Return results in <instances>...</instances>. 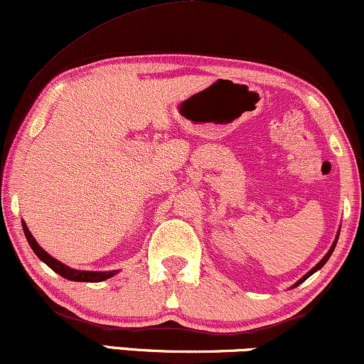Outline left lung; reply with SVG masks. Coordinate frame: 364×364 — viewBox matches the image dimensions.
<instances>
[{
	"instance_id": "left-lung-1",
	"label": "left lung",
	"mask_w": 364,
	"mask_h": 364,
	"mask_svg": "<svg viewBox=\"0 0 364 364\" xmlns=\"http://www.w3.org/2000/svg\"><path fill=\"white\" fill-rule=\"evenodd\" d=\"M336 243H338V237H336V240H334V243H333V246H331V250H329V251H327V255H326V257H324V258H322V259H321V262H319V263H317V264H316V267H314V268H312V270L307 273V275H304L302 278H300V280H299V282H297V284H295L294 287H297L299 284H302V282H304V280H307V278H309V277H311V275H312V273H316L317 270H321V268H322V267H324V264H326V262H327V259H329V258H331V255H333V251H334V248H336Z\"/></svg>"
}]
</instances>
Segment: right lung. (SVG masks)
I'll list each match as a JSON object with an SVG mask.
<instances>
[{
    "label": "right lung",
    "mask_w": 364,
    "mask_h": 364,
    "mask_svg": "<svg viewBox=\"0 0 364 364\" xmlns=\"http://www.w3.org/2000/svg\"><path fill=\"white\" fill-rule=\"evenodd\" d=\"M21 226H23V231H25V236L26 240H28V245L31 246V250H33V253L37 255V257L42 259L45 264H48V267L52 268L53 272L58 273L60 277L67 278V280H73V282H102V280H107V278H111L113 275H116V270L113 272H84V270H74V268H69L67 264L60 263L58 259H55L50 255L47 253L43 248H40V245L35 241V237L31 236V232L28 228H26L25 223H21Z\"/></svg>",
    "instance_id": "right-lung-1"
}]
</instances>
